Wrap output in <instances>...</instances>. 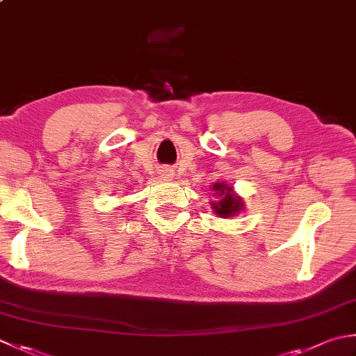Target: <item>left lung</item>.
<instances>
[{"label":"left lung","instance_id":"left-lung-1","mask_svg":"<svg viewBox=\"0 0 356 356\" xmlns=\"http://www.w3.org/2000/svg\"><path fill=\"white\" fill-rule=\"evenodd\" d=\"M213 196L218 200H211V210L213 213L222 219H229L238 216L241 211H243L245 204L243 199L236 194L233 186L227 182H216L211 186Z\"/></svg>","mask_w":356,"mask_h":356}]
</instances>
